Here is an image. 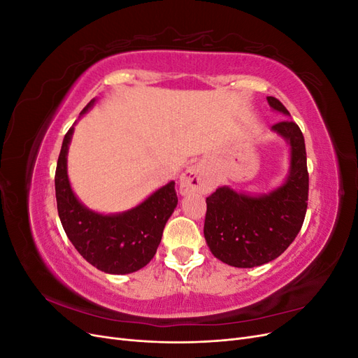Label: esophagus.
<instances>
[{
    "mask_svg": "<svg viewBox=\"0 0 358 358\" xmlns=\"http://www.w3.org/2000/svg\"><path fill=\"white\" fill-rule=\"evenodd\" d=\"M180 194L189 192H209L215 187V179L200 166H191L180 176Z\"/></svg>",
    "mask_w": 358,
    "mask_h": 358,
    "instance_id": "esophagus-1",
    "label": "esophagus"
}]
</instances>
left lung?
<instances>
[{"label":"left lung","mask_w":358,"mask_h":358,"mask_svg":"<svg viewBox=\"0 0 358 358\" xmlns=\"http://www.w3.org/2000/svg\"><path fill=\"white\" fill-rule=\"evenodd\" d=\"M267 101L272 109L289 115L275 96H267ZM272 129L291 148L284 185L258 197L221 187L206 199L204 239L225 264L248 268L272 262L296 239L305 221L309 192L305 137L294 121L278 122Z\"/></svg>","instance_id":"left-lung-1"}]
</instances>
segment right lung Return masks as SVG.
<instances>
[{"mask_svg":"<svg viewBox=\"0 0 358 358\" xmlns=\"http://www.w3.org/2000/svg\"><path fill=\"white\" fill-rule=\"evenodd\" d=\"M94 100L80 112H88ZM74 128L62 140L55 171L61 224L78 252L94 267L112 275L137 272L154 258L162 230L178 204L175 182L155 191L137 208L116 215L90 210L76 199L67 175V152Z\"/></svg>","mask_w":358,"mask_h":358,"instance_id":"obj_1","label":"right lung"}]
</instances>
